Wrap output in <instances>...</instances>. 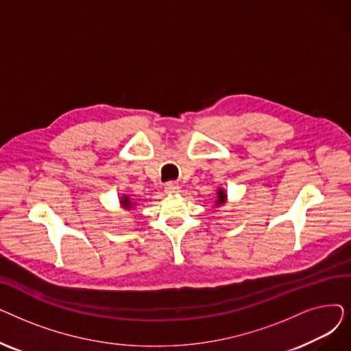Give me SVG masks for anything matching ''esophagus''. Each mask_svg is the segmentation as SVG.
Listing matches in <instances>:
<instances>
[{"mask_svg":"<svg viewBox=\"0 0 351 351\" xmlns=\"http://www.w3.org/2000/svg\"><path fill=\"white\" fill-rule=\"evenodd\" d=\"M180 191V186L175 182H166L165 183V192L166 193H178Z\"/></svg>","mask_w":351,"mask_h":351,"instance_id":"esophagus-1","label":"esophagus"}]
</instances>
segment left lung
<instances>
[{
    "mask_svg": "<svg viewBox=\"0 0 351 351\" xmlns=\"http://www.w3.org/2000/svg\"><path fill=\"white\" fill-rule=\"evenodd\" d=\"M225 200H226V193H225V191L219 189V191H217V200H216V205H222V204H225Z\"/></svg>",
    "mask_w": 351,
    "mask_h": 351,
    "instance_id": "obj_1",
    "label": "left lung"
}]
</instances>
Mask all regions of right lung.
Returning a JSON list of instances; mask_svg holds the SVG:
<instances>
[{
  "mask_svg": "<svg viewBox=\"0 0 351 351\" xmlns=\"http://www.w3.org/2000/svg\"><path fill=\"white\" fill-rule=\"evenodd\" d=\"M121 204H122V206L123 208H126V209H131L132 208V204H131V200L128 199V196H123L122 197V200H121Z\"/></svg>",
  "mask_w": 351,
  "mask_h": 351,
  "instance_id": "add662e5",
  "label": "right lung"
}]
</instances>
